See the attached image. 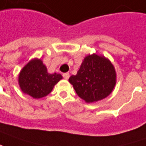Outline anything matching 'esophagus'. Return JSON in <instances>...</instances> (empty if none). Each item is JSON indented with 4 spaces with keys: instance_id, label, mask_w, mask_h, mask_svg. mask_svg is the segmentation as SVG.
Returning <instances> with one entry per match:
<instances>
[{
    "instance_id": "1",
    "label": "esophagus",
    "mask_w": 146,
    "mask_h": 146,
    "mask_svg": "<svg viewBox=\"0 0 146 146\" xmlns=\"http://www.w3.org/2000/svg\"><path fill=\"white\" fill-rule=\"evenodd\" d=\"M63 77H64V79H68V78H69V73H64V74H63Z\"/></svg>"
}]
</instances>
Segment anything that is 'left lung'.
<instances>
[{"label": "left lung", "instance_id": "left-lung-1", "mask_svg": "<svg viewBox=\"0 0 146 146\" xmlns=\"http://www.w3.org/2000/svg\"><path fill=\"white\" fill-rule=\"evenodd\" d=\"M68 81L80 98L92 103L111 93L116 85V70L107 58L93 54L84 58L77 74Z\"/></svg>", "mask_w": 146, "mask_h": 146}]
</instances>
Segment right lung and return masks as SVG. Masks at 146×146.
Masks as SVG:
<instances>
[{"instance_id": "add662e5", "label": "right lung", "mask_w": 146, "mask_h": 146, "mask_svg": "<svg viewBox=\"0 0 146 146\" xmlns=\"http://www.w3.org/2000/svg\"><path fill=\"white\" fill-rule=\"evenodd\" d=\"M62 78L59 73H48L41 59L34 58L22 68L19 74V85L24 93L38 99L49 94Z\"/></svg>"}]
</instances>
